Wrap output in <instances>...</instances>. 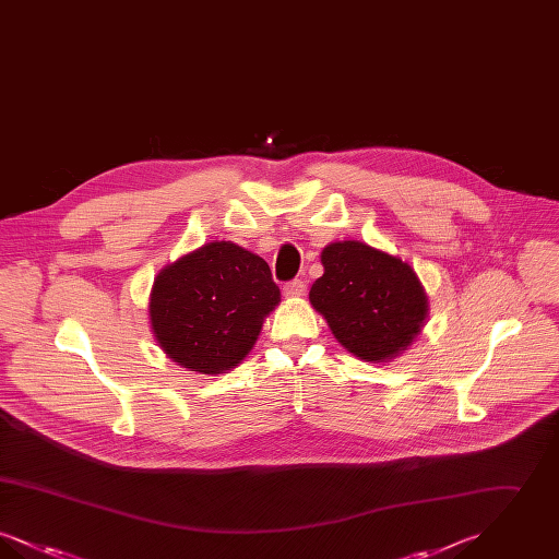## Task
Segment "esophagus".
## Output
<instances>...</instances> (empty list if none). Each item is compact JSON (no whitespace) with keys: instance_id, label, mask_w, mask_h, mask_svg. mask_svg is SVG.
Masks as SVG:
<instances>
[{"instance_id":"obj_1","label":"esophagus","mask_w":559,"mask_h":559,"mask_svg":"<svg viewBox=\"0 0 559 559\" xmlns=\"http://www.w3.org/2000/svg\"><path fill=\"white\" fill-rule=\"evenodd\" d=\"M304 292H306V285H304V281H299V278H295V281H289V283L283 285L285 297H299V295H304Z\"/></svg>"}]
</instances>
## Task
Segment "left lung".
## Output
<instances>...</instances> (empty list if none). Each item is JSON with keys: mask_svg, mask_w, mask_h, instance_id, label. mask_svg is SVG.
Here are the masks:
<instances>
[{"mask_svg": "<svg viewBox=\"0 0 559 559\" xmlns=\"http://www.w3.org/2000/svg\"><path fill=\"white\" fill-rule=\"evenodd\" d=\"M324 274L310 301L342 346L367 362H383L421 331L427 299L415 270L358 240L322 251Z\"/></svg>", "mask_w": 559, "mask_h": 559, "instance_id": "8db88e82", "label": "left lung"}]
</instances>
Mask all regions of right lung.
I'll return each instance as SVG.
<instances>
[{
  "label": "right lung",
  "instance_id": "1",
  "mask_svg": "<svg viewBox=\"0 0 559 559\" xmlns=\"http://www.w3.org/2000/svg\"><path fill=\"white\" fill-rule=\"evenodd\" d=\"M281 292L266 262L230 240H215L165 267L151 297V324L178 365L219 374L255 344Z\"/></svg>",
  "mask_w": 559,
  "mask_h": 559
}]
</instances>
